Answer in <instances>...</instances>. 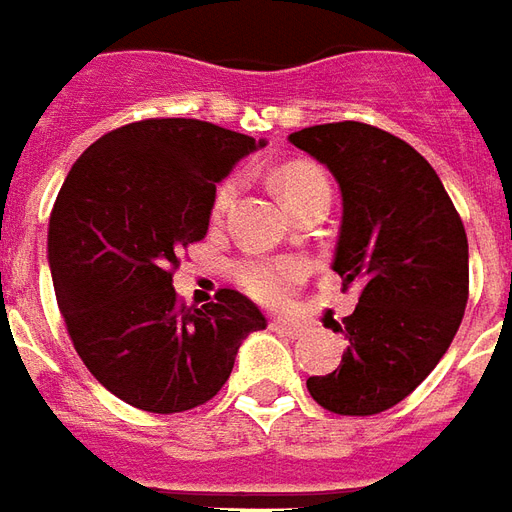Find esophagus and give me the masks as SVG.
<instances>
[{
	"label": "esophagus",
	"instance_id": "obj_1",
	"mask_svg": "<svg viewBox=\"0 0 512 512\" xmlns=\"http://www.w3.org/2000/svg\"><path fill=\"white\" fill-rule=\"evenodd\" d=\"M274 332H280V335H288V338H299L305 327L302 324H296V321H288V318H271V324H268Z\"/></svg>",
	"mask_w": 512,
	"mask_h": 512
}]
</instances>
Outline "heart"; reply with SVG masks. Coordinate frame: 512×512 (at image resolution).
Instances as JSON below:
<instances>
[{
  "label": "heart",
  "instance_id": "b5f03b06",
  "mask_svg": "<svg viewBox=\"0 0 512 512\" xmlns=\"http://www.w3.org/2000/svg\"><path fill=\"white\" fill-rule=\"evenodd\" d=\"M277 188H280L285 205L291 207L293 213L299 207H305L307 202L318 199V196H330V182L313 166L282 169L277 174ZM238 191H241V177H227L221 182L216 194H213V207H210L213 221L224 219V213L232 207ZM302 280H305V266L299 260H293V257H277V260L249 257V260H241L235 266V282L263 305L285 302Z\"/></svg>",
  "mask_w": 512,
  "mask_h": 512
}]
</instances>
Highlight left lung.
Instances as JSON below:
<instances>
[{
  "label": "left lung",
  "mask_w": 512,
  "mask_h": 512,
  "mask_svg": "<svg viewBox=\"0 0 512 512\" xmlns=\"http://www.w3.org/2000/svg\"><path fill=\"white\" fill-rule=\"evenodd\" d=\"M338 180L343 219L332 271L357 285L341 366L307 391L338 416L399 405L446 355L468 302V241L441 177L416 149L360 121L316 124L288 138Z\"/></svg>",
  "instance_id": "left-lung-1"
}]
</instances>
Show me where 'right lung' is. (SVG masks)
<instances>
[{
	"mask_svg": "<svg viewBox=\"0 0 512 512\" xmlns=\"http://www.w3.org/2000/svg\"><path fill=\"white\" fill-rule=\"evenodd\" d=\"M255 138L196 119H146L102 135L71 166L49 219L57 307L82 363L121 402L182 413L230 380L238 346L266 330L244 293L185 307L182 246L207 235L216 182Z\"/></svg>",
	"mask_w": 512,
	"mask_h": 512,
	"instance_id": "right-lung-1",
	"label": "right lung"
}]
</instances>
